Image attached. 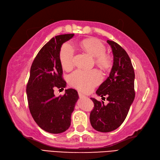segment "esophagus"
<instances>
[{
	"mask_svg": "<svg viewBox=\"0 0 160 160\" xmlns=\"http://www.w3.org/2000/svg\"><path fill=\"white\" fill-rule=\"evenodd\" d=\"M79 96L80 98H85V97H86L84 94H83V93H81V92L79 93Z\"/></svg>",
	"mask_w": 160,
	"mask_h": 160,
	"instance_id": "1",
	"label": "esophagus"
}]
</instances>
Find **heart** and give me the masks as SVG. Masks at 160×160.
<instances>
[{
	"label": "heart",
	"mask_w": 160,
	"mask_h": 160,
	"mask_svg": "<svg viewBox=\"0 0 160 160\" xmlns=\"http://www.w3.org/2000/svg\"><path fill=\"white\" fill-rule=\"evenodd\" d=\"M81 47L85 52L95 58V62L100 68L107 70L111 66V58L105 53V47L99 41L95 38H86L81 42ZM75 50L72 45L67 42L62 45L60 52V60L62 67L65 69L71 68L73 65ZM102 75L97 70L90 71H84L77 70L69 77L70 83L79 90L88 92H90L96 85H98Z\"/></svg>",
	"instance_id": "obj_1"
}]
</instances>
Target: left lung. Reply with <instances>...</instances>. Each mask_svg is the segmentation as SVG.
<instances>
[{"instance_id":"obj_1","label":"left lung","mask_w":160,"mask_h":160,"mask_svg":"<svg viewBox=\"0 0 160 160\" xmlns=\"http://www.w3.org/2000/svg\"><path fill=\"white\" fill-rule=\"evenodd\" d=\"M107 42L112 49L113 63L109 76L96 93L102 98L107 96L108 103L91 98L94 107L89 116L93 129L101 132L113 131L122 125L135 97V75L129 56L117 42Z\"/></svg>"}]
</instances>
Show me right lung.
Segmentation results:
<instances>
[{
    "mask_svg": "<svg viewBox=\"0 0 160 160\" xmlns=\"http://www.w3.org/2000/svg\"><path fill=\"white\" fill-rule=\"evenodd\" d=\"M74 34L52 38L38 52L31 66L26 87L28 107L35 122L51 134H60L71 126V114L79 98L75 89H65L64 96H56L54 89H64L60 52L62 44Z\"/></svg>",
    "mask_w": 160,
    "mask_h": 160,
    "instance_id": "obj_1",
    "label": "right lung"
}]
</instances>
